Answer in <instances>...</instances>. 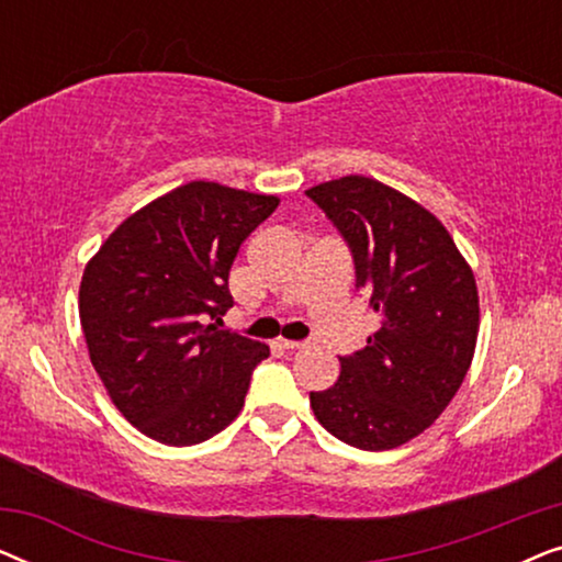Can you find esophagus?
<instances>
[{
  "instance_id": "34e87169",
  "label": "esophagus",
  "mask_w": 562,
  "mask_h": 562,
  "mask_svg": "<svg viewBox=\"0 0 562 562\" xmlns=\"http://www.w3.org/2000/svg\"><path fill=\"white\" fill-rule=\"evenodd\" d=\"M279 345L283 350H302L304 348V342H299V340H279Z\"/></svg>"
}]
</instances>
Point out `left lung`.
<instances>
[{
	"instance_id": "obj_1",
	"label": "left lung",
	"mask_w": 562,
	"mask_h": 562,
	"mask_svg": "<svg viewBox=\"0 0 562 562\" xmlns=\"http://www.w3.org/2000/svg\"><path fill=\"white\" fill-rule=\"evenodd\" d=\"M356 260V286L379 314L363 350L340 358L335 386L312 391L314 417L360 450L425 432L458 394L479 340L473 268L425 206L394 187L342 176L306 189Z\"/></svg>"
}]
</instances>
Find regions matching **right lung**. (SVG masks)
Instances as JSON below:
<instances>
[{
  "mask_svg": "<svg viewBox=\"0 0 562 562\" xmlns=\"http://www.w3.org/2000/svg\"><path fill=\"white\" fill-rule=\"evenodd\" d=\"M279 202L189 181L120 222L83 268L79 317L91 366L150 440L187 448L240 414L252 368L271 350L217 322L233 306L227 279L240 245Z\"/></svg>",
  "mask_w": 562,
  "mask_h": 562,
  "instance_id": "add662e5",
  "label": "right lung"
}]
</instances>
